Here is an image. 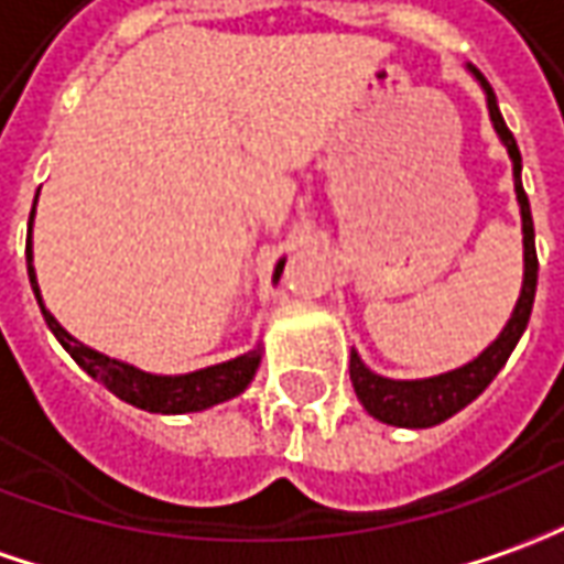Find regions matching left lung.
I'll return each mask as SVG.
<instances>
[{"label": "left lung", "mask_w": 564, "mask_h": 564, "mask_svg": "<svg viewBox=\"0 0 564 564\" xmlns=\"http://www.w3.org/2000/svg\"><path fill=\"white\" fill-rule=\"evenodd\" d=\"M481 83V89L488 91V110H491L494 129L497 135L503 138L509 156H512V170H516V194H519V206H522V234H524V283L519 305L509 317V324L503 333L497 336V343L488 346L475 361H469L459 370L442 373V377L432 379H416V382H398V379H386L370 373L361 364V358L351 351V386L355 394L361 398V404L367 408L370 416H377L389 426H411V429H426L438 426L447 416H454L463 411L466 404H473L478 394L491 386V379L500 373V367L509 361L516 343L522 339L524 327H528V317H531V305H534V293H538V250H534V221H531V203L522 187V153L519 144L509 132V126L503 122V113L497 107V95H494L491 83L473 70Z\"/></svg>", "instance_id": "8db88e82"}]
</instances>
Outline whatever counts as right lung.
Masks as SVG:
<instances>
[{"label":"right lung","instance_id":"right-lung-1","mask_svg":"<svg viewBox=\"0 0 564 564\" xmlns=\"http://www.w3.org/2000/svg\"><path fill=\"white\" fill-rule=\"evenodd\" d=\"M30 225H33V213H30ZM283 262L274 271V281L281 278ZM26 274H30V286L40 299V286H36V271L30 265V231H26ZM40 308L45 314V324L52 327L57 336V343L67 348L73 355V361L79 364L89 377H95L105 389L135 404L141 411L153 413H191L203 411V408H213L218 401H228L234 394H240L250 386L252 373L259 367V351H247L234 361L216 364V367H206L197 373H187V377H151V373H141L135 367L120 361H110L105 355L91 351L83 343H76L70 333L57 324L52 314L45 312L40 299Z\"/></svg>","mask_w":564,"mask_h":564}]
</instances>
